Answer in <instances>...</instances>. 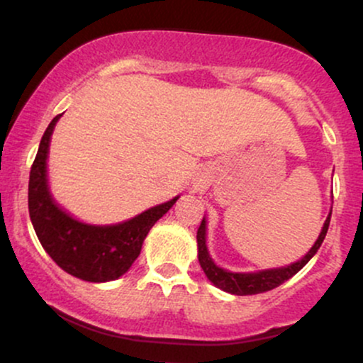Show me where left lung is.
I'll list each match as a JSON object with an SVG mask.
<instances>
[{"label":"left lung","instance_id":"obj_1","mask_svg":"<svg viewBox=\"0 0 363 363\" xmlns=\"http://www.w3.org/2000/svg\"><path fill=\"white\" fill-rule=\"evenodd\" d=\"M329 220H331V213L328 215L326 222H324L323 230L315 240V244L312 245L311 251L302 257L301 261L291 262V264L285 266V268H273V269H262V272L256 273H232L227 272V269L216 266L213 259L208 254L206 247V222L203 218L201 225L198 228V234H196V239H198V259L199 264H201L203 272L208 277V280L213 283L215 286H218L220 290L228 291V294L234 295H256L262 294V291H268L280 286L283 281L290 280L294 274H297L307 262L311 261V257L318 252V249L323 244L324 237L328 234L329 228Z\"/></svg>","mask_w":363,"mask_h":363}]
</instances>
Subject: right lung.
Masks as SVG:
<instances>
[{"label": "right lung", "instance_id": "1", "mask_svg": "<svg viewBox=\"0 0 363 363\" xmlns=\"http://www.w3.org/2000/svg\"><path fill=\"white\" fill-rule=\"evenodd\" d=\"M56 116L40 140L28 179V213L45 252L66 273L80 280L102 283L123 277L140 256L150 228L162 218L177 198L150 208L143 213L116 225H89L69 216L54 203L48 187L49 141Z\"/></svg>", "mask_w": 363, "mask_h": 363}]
</instances>
